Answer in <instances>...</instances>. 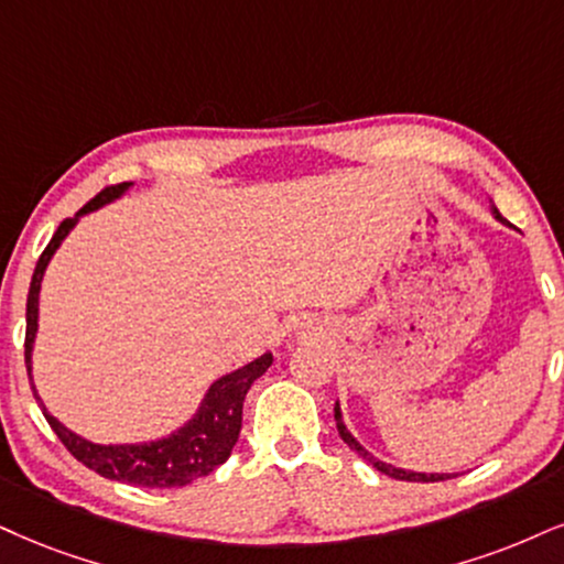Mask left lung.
<instances>
[{
    "mask_svg": "<svg viewBox=\"0 0 564 564\" xmlns=\"http://www.w3.org/2000/svg\"><path fill=\"white\" fill-rule=\"evenodd\" d=\"M491 214H495V219L497 221H505L502 219V214L497 212V206H491ZM335 421H337V431H339V440H343L347 447H350L352 452H356V455L360 457V460H366V463H371L373 468L379 470V474H384V476H389V478H398V481H423V484H429V481H447V478H455L457 474H419V470H408V468H398V465H392V463H384V460H379V457H373L371 452H368L364 444H360L356 436L350 434V429L345 426V421H343V410H339V402H335Z\"/></svg>",
    "mask_w": 564,
    "mask_h": 564,
    "instance_id": "8db88e82",
    "label": "left lung"
}]
</instances>
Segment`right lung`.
<instances>
[{"mask_svg":"<svg viewBox=\"0 0 564 564\" xmlns=\"http://www.w3.org/2000/svg\"><path fill=\"white\" fill-rule=\"evenodd\" d=\"M130 187H133V183H120L101 191L99 196L88 200L73 219L62 221L57 232H54V238L48 240V246L44 248V253H41L36 269H33L31 290H28L25 303V368L28 379H31L33 398H36L39 408L44 410V419L48 421V426H52L54 434L59 436V442L65 444L75 460H80L86 468L96 470V474L104 478H112V481L149 486V489H172V486H187L196 481V478L208 476L227 460L229 452H232L235 442H238L240 436L242 402H246L250 384L259 377H263L267 368L274 364V356H271V352H263V356L250 360V364L219 377L206 389L198 410L183 423V426L151 442H90L86 436L75 434L73 429H67L65 423L54 419L46 410L44 400L39 398L36 384H33V345H36L39 335V293L48 261L54 259V253H57L62 242H65L67 235L73 232L75 225H78L86 214L122 198Z\"/></svg>","mask_w":564,"mask_h":564,"instance_id":"obj_1","label":"right lung"}]
</instances>
